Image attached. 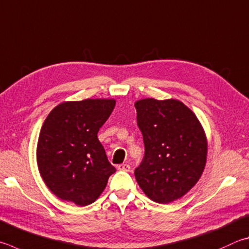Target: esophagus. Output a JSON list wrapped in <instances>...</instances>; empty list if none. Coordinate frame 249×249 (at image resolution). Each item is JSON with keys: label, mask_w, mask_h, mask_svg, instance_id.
Wrapping results in <instances>:
<instances>
[{"label": "esophagus", "mask_w": 249, "mask_h": 249, "mask_svg": "<svg viewBox=\"0 0 249 249\" xmlns=\"http://www.w3.org/2000/svg\"><path fill=\"white\" fill-rule=\"evenodd\" d=\"M117 170L120 171H124V172H128L130 170V165L127 163H123V164H120L117 165Z\"/></svg>", "instance_id": "1"}]
</instances>
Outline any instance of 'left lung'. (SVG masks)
Instances as JSON below:
<instances>
[{"label":"left lung","mask_w":249,"mask_h":249,"mask_svg":"<svg viewBox=\"0 0 249 249\" xmlns=\"http://www.w3.org/2000/svg\"><path fill=\"white\" fill-rule=\"evenodd\" d=\"M144 155L135 178L151 200L169 203L195 186L205 169L207 140L196 115L178 100L135 103Z\"/></svg>","instance_id":"1"}]
</instances>
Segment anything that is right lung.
<instances>
[{
    "mask_svg": "<svg viewBox=\"0 0 249 249\" xmlns=\"http://www.w3.org/2000/svg\"><path fill=\"white\" fill-rule=\"evenodd\" d=\"M114 106V100L107 99L64 102L44 121L38 139V168L50 191L61 199L90 205L116 171L97 136Z\"/></svg>",
    "mask_w": 249,
    "mask_h": 249,
    "instance_id": "add662e5",
    "label": "right lung"
}]
</instances>
